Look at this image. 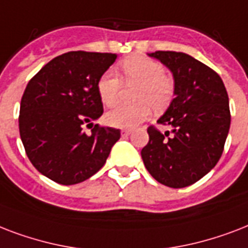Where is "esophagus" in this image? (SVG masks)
<instances>
[{
    "label": "esophagus",
    "instance_id": "34e87169",
    "mask_svg": "<svg viewBox=\"0 0 248 248\" xmlns=\"http://www.w3.org/2000/svg\"><path fill=\"white\" fill-rule=\"evenodd\" d=\"M130 132H132L130 129H126V128H124V129H122V132H120V133H122V137H126V136H129Z\"/></svg>",
    "mask_w": 248,
    "mask_h": 248
}]
</instances>
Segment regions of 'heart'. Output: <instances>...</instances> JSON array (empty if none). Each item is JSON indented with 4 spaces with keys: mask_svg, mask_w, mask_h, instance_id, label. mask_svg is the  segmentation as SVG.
Wrapping results in <instances>:
<instances>
[{
    "mask_svg": "<svg viewBox=\"0 0 248 248\" xmlns=\"http://www.w3.org/2000/svg\"><path fill=\"white\" fill-rule=\"evenodd\" d=\"M123 80L126 85H138L134 105H122L106 115L107 123L118 128H132L149 118L151 110H166L174 94L173 80L166 75L162 63L145 55H132L120 63ZM123 81L112 71L99 78L97 90L107 107L115 106L120 97Z\"/></svg>",
    "mask_w": 248,
    "mask_h": 248,
    "instance_id": "1",
    "label": "heart"
}]
</instances>
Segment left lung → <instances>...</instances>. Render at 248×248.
<instances>
[{"label":"left lung","mask_w":248,"mask_h":248,"mask_svg":"<svg viewBox=\"0 0 248 248\" xmlns=\"http://www.w3.org/2000/svg\"><path fill=\"white\" fill-rule=\"evenodd\" d=\"M149 55L172 71L176 97L158 120L172 126V133L149 126L142 160L156 181L180 189L199 181L221 158L230 128L229 97L218 74L191 55L162 50Z\"/></svg>","instance_id":"8db88e82"}]
</instances>
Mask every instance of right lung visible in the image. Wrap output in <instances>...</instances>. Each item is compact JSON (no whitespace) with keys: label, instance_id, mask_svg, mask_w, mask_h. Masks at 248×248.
Wrapping results in <instances>:
<instances>
[{"label":"right lung","instance_id":"add662e5","mask_svg":"<svg viewBox=\"0 0 248 248\" xmlns=\"http://www.w3.org/2000/svg\"><path fill=\"white\" fill-rule=\"evenodd\" d=\"M118 55L68 51L42 67L20 101L19 132L36 170L62 185L88 180L101 170L120 130L82 128L103 114L97 82ZM86 125V126H88Z\"/></svg>","mask_w":248,"mask_h":248}]
</instances>
